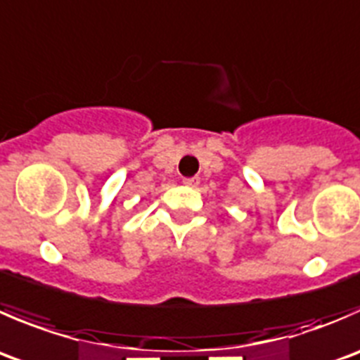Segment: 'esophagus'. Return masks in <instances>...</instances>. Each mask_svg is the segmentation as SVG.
<instances>
[{"instance_id":"obj_1","label":"esophagus","mask_w":360,"mask_h":360,"mask_svg":"<svg viewBox=\"0 0 360 360\" xmlns=\"http://www.w3.org/2000/svg\"><path fill=\"white\" fill-rule=\"evenodd\" d=\"M183 183L186 184V186L195 188V186H198V183H200V179H198V177H186V179H183Z\"/></svg>"}]
</instances>
